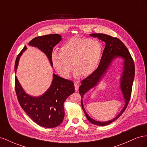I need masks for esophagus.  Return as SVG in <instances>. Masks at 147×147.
I'll list each match as a JSON object with an SVG mask.
<instances>
[{"instance_id":"obj_1","label":"esophagus","mask_w":147,"mask_h":147,"mask_svg":"<svg viewBox=\"0 0 147 147\" xmlns=\"http://www.w3.org/2000/svg\"><path fill=\"white\" fill-rule=\"evenodd\" d=\"M74 88H75V90L76 91L78 90L79 89V84L78 82H74Z\"/></svg>"}]
</instances>
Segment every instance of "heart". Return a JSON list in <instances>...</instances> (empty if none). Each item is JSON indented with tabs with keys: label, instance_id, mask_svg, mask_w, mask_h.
Segmentation results:
<instances>
[{
	"label": "heart",
	"instance_id": "1",
	"mask_svg": "<svg viewBox=\"0 0 147 147\" xmlns=\"http://www.w3.org/2000/svg\"><path fill=\"white\" fill-rule=\"evenodd\" d=\"M102 50V45L97 39L73 37L61 46L60 53H52L51 60L54 69L62 78L69 77L73 66L76 76H86L97 68Z\"/></svg>",
	"mask_w": 147,
	"mask_h": 147
}]
</instances>
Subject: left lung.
I'll use <instances>...</instances> for the list:
<instances>
[{
  "instance_id": "obj_1",
  "label": "left lung",
  "mask_w": 147,
  "mask_h": 147,
  "mask_svg": "<svg viewBox=\"0 0 147 147\" xmlns=\"http://www.w3.org/2000/svg\"><path fill=\"white\" fill-rule=\"evenodd\" d=\"M91 37H97L98 39L105 42V47L103 50L101 60L97 69L95 70L90 76L84 79L79 88V94L81 98L92 88L98 84L105 76L113 60L117 57L123 60V70L120 79V87L122 92L125 99V106L120 113L115 118L107 121H98L91 119L85 112L83 107V100L81 98V106L84 111L87 119L92 124L97 125H106L116 121L122 115L126 108L131 98L132 84L135 76V66L132 58L125 45L119 39L105 34H90Z\"/></svg>"
}]
</instances>
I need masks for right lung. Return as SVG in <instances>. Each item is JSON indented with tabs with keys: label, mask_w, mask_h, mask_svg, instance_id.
<instances>
[{
	"label": "right lung",
	"mask_w": 147,
	"mask_h": 147,
	"mask_svg": "<svg viewBox=\"0 0 147 147\" xmlns=\"http://www.w3.org/2000/svg\"><path fill=\"white\" fill-rule=\"evenodd\" d=\"M61 36L52 34L35 37L28 45L37 47L48 58L52 67L53 48L61 40ZM27 49L25 45L16 57L15 71L16 72L20 57ZM15 90L18 102L23 110L32 121L42 127L52 128L59 125L64 119L63 103L66 99L74 92V83L53 74V79L47 90L38 97L28 94L15 76Z\"/></svg>",
	"instance_id": "add662e5"
}]
</instances>
